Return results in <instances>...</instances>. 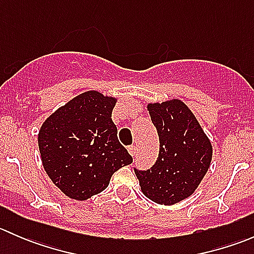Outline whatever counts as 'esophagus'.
Masks as SVG:
<instances>
[{
    "label": "esophagus",
    "instance_id": "esophagus-1",
    "mask_svg": "<svg viewBox=\"0 0 254 254\" xmlns=\"http://www.w3.org/2000/svg\"><path fill=\"white\" fill-rule=\"evenodd\" d=\"M127 151H129L130 155L135 156V155H136V152H137V148H136V146H135V145H130V146H127Z\"/></svg>",
    "mask_w": 254,
    "mask_h": 254
}]
</instances>
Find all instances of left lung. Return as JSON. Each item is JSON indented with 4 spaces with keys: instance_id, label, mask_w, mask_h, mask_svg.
<instances>
[{
    "instance_id": "8db88e82",
    "label": "left lung",
    "mask_w": 254,
    "mask_h": 254,
    "mask_svg": "<svg viewBox=\"0 0 254 254\" xmlns=\"http://www.w3.org/2000/svg\"><path fill=\"white\" fill-rule=\"evenodd\" d=\"M160 139L155 165L134 168L142 193L157 204L173 205L198 188L211 162L212 147L190 109L179 99L147 106Z\"/></svg>"
}]
</instances>
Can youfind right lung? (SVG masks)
<instances>
[{
	"label": "right lung",
	"mask_w": 254,
	"mask_h": 254,
	"mask_svg": "<svg viewBox=\"0 0 254 254\" xmlns=\"http://www.w3.org/2000/svg\"><path fill=\"white\" fill-rule=\"evenodd\" d=\"M117 99L88 91L50 115L38 135L45 172L64 194L86 200L108 187L132 157L112 120Z\"/></svg>",
	"instance_id": "right-lung-1"
}]
</instances>
